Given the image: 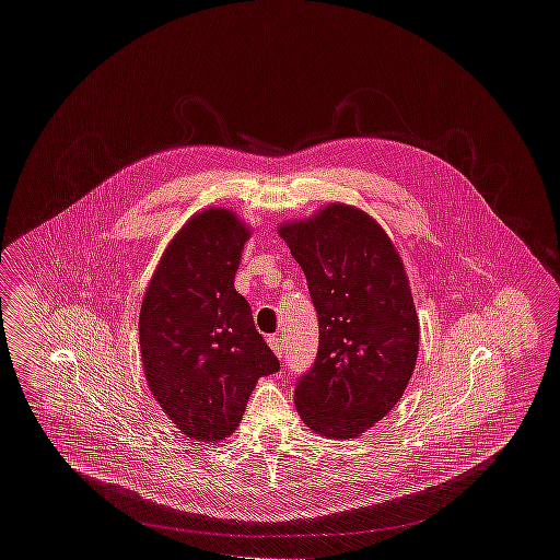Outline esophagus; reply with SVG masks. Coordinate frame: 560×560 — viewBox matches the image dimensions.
Segmentation results:
<instances>
[{
    "mask_svg": "<svg viewBox=\"0 0 560 560\" xmlns=\"http://www.w3.org/2000/svg\"><path fill=\"white\" fill-rule=\"evenodd\" d=\"M268 347L272 348V352L281 359L283 357V340H281V336H268Z\"/></svg>",
    "mask_w": 560,
    "mask_h": 560,
    "instance_id": "34e87169",
    "label": "esophagus"
}]
</instances>
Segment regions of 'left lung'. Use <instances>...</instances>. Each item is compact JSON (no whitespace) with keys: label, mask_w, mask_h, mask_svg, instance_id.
Segmentation results:
<instances>
[{"label":"left lung","mask_w":560,"mask_h":560,"mask_svg":"<svg viewBox=\"0 0 560 560\" xmlns=\"http://www.w3.org/2000/svg\"><path fill=\"white\" fill-rule=\"evenodd\" d=\"M319 319V350L295 382L304 424L354 439L402 397L420 345L407 275L393 241L368 213L329 206L308 222L283 224Z\"/></svg>","instance_id":"obj_1"}]
</instances>
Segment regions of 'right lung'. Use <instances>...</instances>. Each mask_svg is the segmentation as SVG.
<instances>
[{
	"label": "right lung",
	"mask_w": 560,
	"mask_h": 560,
	"mask_svg": "<svg viewBox=\"0 0 560 560\" xmlns=\"http://www.w3.org/2000/svg\"><path fill=\"white\" fill-rule=\"evenodd\" d=\"M247 229L226 210L190 218L161 256L140 308V352L153 397L190 439L240 427L256 382L279 372L235 290Z\"/></svg>",
	"instance_id": "1"
}]
</instances>
